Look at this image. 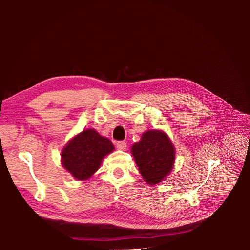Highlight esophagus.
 Masks as SVG:
<instances>
[{"mask_svg":"<svg viewBox=\"0 0 250 250\" xmlns=\"http://www.w3.org/2000/svg\"><path fill=\"white\" fill-rule=\"evenodd\" d=\"M116 147L118 148L119 150H125L126 148V143L124 141H120V142H117L116 143Z\"/></svg>","mask_w":250,"mask_h":250,"instance_id":"1","label":"esophagus"}]
</instances>
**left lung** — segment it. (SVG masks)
I'll return each mask as SVG.
<instances>
[{"label":"left lung","mask_w":250,"mask_h":250,"mask_svg":"<svg viewBox=\"0 0 250 250\" xmlns=\"http://www.w3.org/2000/svg\"><path fill=\"white\" fill-rule=\"evenodd\" d=\"M131 152L147 184L160 183L172 172L175 148L162 131L150 130L143 133L141 141L132 145Z\"/></svg>","instance_id":"8db88e82"}]
</instances>
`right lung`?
Segmentation results:
<instances>
[{"instance_id":"add662e5","label":"right lung","mask_w":250,"mask_h":250,"mask_svg":"<svg viewBox=\"0 0 250 250\" xmlns=\"http://www.w3.org/2000/svg\"><path fill=\"white\" fill-rule=\"evenodd\" d=\"M114 149L110 140L93 129H87L74 136L63 148L61 162L73 177L86 180L98 171L103 158Z\"/></svg>"}]
</instances>
